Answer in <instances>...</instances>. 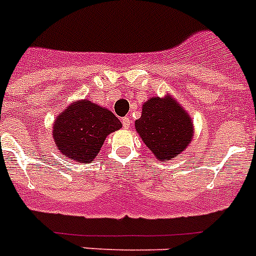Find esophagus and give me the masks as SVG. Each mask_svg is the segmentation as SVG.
<instances>
[{
    "label": "esophagus",
    "mask_w": 256,
    "mask_h": 256,
    "mask_svg": "<svg viewBox=\"0 0 256 256\" xmlns=\"http://www.w3.org/2000/svg\"><path fill=\"white\" fill-rule=\"evenodd\" d=\"M122 123H123V126L126 128V130H130V126H132V119L128 116H126L122 119Z\"/></svg>",
    "instance_id": "34e87169"
}]
</instances>
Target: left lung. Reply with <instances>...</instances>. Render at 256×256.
<instances>
[{
	"instance_id": "obj_1",
	"label": "left lung",
	"mask_w": 256,
	"mask_h": 256,
	"mask_svg": "<svg viewBox=\"0 0 256 256\" xmlns=\"http://www.w3.org/2000/svg\"><path fill=\"white\" fill-rule=\"evenodd\" d=\"M137 133L160 162L174 160L194 137V122L187 110L172 94L150 97L134 122Z\"/></svg>"
}]
</instances>
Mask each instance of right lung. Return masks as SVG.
Instances as JSON below:
<instances>
[{
    "mask_svg": "<svg viewBox=\"0 0 256 256\" xmlns=\"http://www.w3.org/2000/svg\"><path fill=\"white\" fill-rule=\"evenodd\" d=\"M122 126L108 108L84 98L69 104L56 116L52 137L65 159L84 164L96 159L106 137Z\"/></svg>",
    "mask_w": 256,
    "mask_h": 256,
    "instance_id": "1",
    "label": "right lung"
}]
</instances>
